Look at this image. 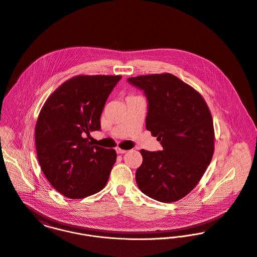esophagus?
<instances>
[{"mask_svg":"<svg viewBox=\"0 0 257 257\" xmlns=\"http://www.w3.org/2000/svg\"><path fill=\"white\" fill-rule=\"evenodd\" d=\"M115 150H116V153H117V154H125V153L127 152L126 150H122V149H120V148H116Z\"/></svg>","mask_w":257,"mask_h":257,"instance_id":"esophagus-1","label":"esophagus"}]
</instances>
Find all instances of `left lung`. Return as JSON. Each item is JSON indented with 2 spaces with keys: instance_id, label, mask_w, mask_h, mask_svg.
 Segmentation results:
<instances>
[{
  "instance_id": "8db88e82",
  "label": "left lung",
  "mask_w": 257,
  "mask_h": 257,
  "mask_svg": "<svg viewBox=\"0 0 257 257\" xmlns=\"http://www.w3.org/2000/svg\"><path fill=\"white\" fill-rule=\"evenodd\" d=\"M127 81L144 91L146 128L163 147L158 152L140 151L137 185L160 202L181 199L197 185L213 157L215 136L208 105L197 90L169 73Z\"/></svg>"
}]
</instances>
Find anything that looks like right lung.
I'll list each match as a JSON object with an SVG mask.
<instances>
[{
  "instance_id": "obj_1",
  "label": "right lung",
  "mask_w": 257,
  "mask_h": 257,
  "mask_svg": "<svg viewBox=\"0 0 257 257\" xmlns=\"http://www.w3.org/2000/svg\"><path fill=\"white\" fill-rule=\"evenodd\" d=\"M120 76H77L48 97L35 126L41 170L62 195L81 199L102 190L116 161L113 149L89 141Z\"/></svg>"
}]
</instances>
